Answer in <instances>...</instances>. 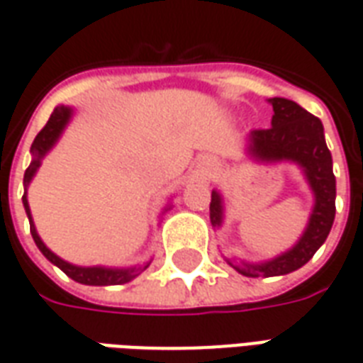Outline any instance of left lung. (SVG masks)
Masks as SVG:
<instances>
[{
  "label": "left lung",
  "instance_id": "left-lung-1",
  "mask_svg": "<svg viewBox=\"0 0 363 363\" xmlns=\"http://www.w3.org/2000/svg\"><path fill=\"white\" fill-rule=\"evenodd\" d=\"M270 104L274 108L272 126L267 130H252L249 134L247 151L251 157L264 163H297L303 169L305 179L311 186L315 204L303 235L299 237V241L289 251L259 264L228 259L229 267L249 278L284 276L307 264L313 255L319 251L320 245L327 241L336 212V179L333 174V157L325 142L320 120L289 99L274 96L270 99ZM210 220L213 228H220L223 221V198L218 190H212Z\"/></svg>",
  "mask_w": 363,
  "mask_h": 363
}]
</instances>
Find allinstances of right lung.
Here are the masks:
<instances>
[{
    "instance_id": "1",
    "label": "right lung",
    "mask_w": 363,
    "mask_h": 363,
    "mask_svg": "<svg viewBox=\"0 0 363 363\" xmlns=\"http://www.w3.org/2000/svg\"><path fill=\"white\" fill-rule=\"evenodd\" d=\"M72 114L74 111L69 108V106H64V104H60L54 108V112L50 114V118L46 122V126L36 134L35 142L30 145V153H33V161H30V165L25 171V179H23V184H25V194H23V206H25V212L28 216V221H30V235L35 239L36 247L40 249L46 259L50 260L52 264H56V267L62 270V272H66L72 280L79 281V284H85V286H118V284H126V281L134 280L135 276H140V274L145 270V268L150 267V262L147 264H143V267H132V268H106V267H75V264H69L66 260H62L58 255H54V252L43 243V239L38 237L35 228V221L30 218V208H28V200H27V186L33 181V177L38 171V167H40V161L44 159V155L48 153V151L54 147V143L58 142L60 135L64 132V128L67 126V122L72 118Z\"/></svg>"
}]
</instances>
